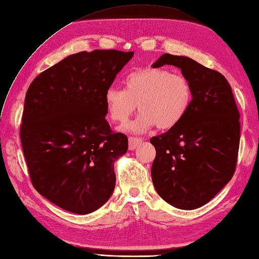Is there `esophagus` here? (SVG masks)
<instances>
[{
  "mask_svg": "<svg viewBox=\"0 0 259 259\" xmlns=\"http://www.w3.org/2000/svg\"><path fill=\"white\" fill-rule=\"evenodd\" d=\"M142 139L137 137H130L128 143H130V150H135L137 147L142 144Z\"/></svg>",
  "mask_w": 259,
  "mask_h": 259,
  "instance_id": "1",
  "label": "esophagus"
}]
</instances>
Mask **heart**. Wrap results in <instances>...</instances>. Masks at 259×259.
Here are the masks:
<instances>
[{
	"label": "heart",
	"mask_w": 259,
	"mask_h": 259,
	"mask_svg": "<svg viewBox=\"0 0 259 259\" xmlns=\"http://www.w3.org/2000/svg\"><path fill=\"white\" fill-rule=\"evenodd\" d=\"M124 89L109 87L104 104L110 118L125 123L137 108L141 114L127 125L133 133H144L155 125L170 130L183 120L193 102L191 81L184 75L166 68H144L132 72L124 79Z\"/></svg>",
	"instance_id": "heart-1"
}]
</instances>
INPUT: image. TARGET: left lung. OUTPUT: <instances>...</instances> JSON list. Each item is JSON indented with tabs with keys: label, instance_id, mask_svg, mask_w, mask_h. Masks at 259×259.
Listing matches in <instances>:
<instances>
[{
	"label": "left lung",
	"instance_id": "8db88e82",
	"mask_svg": "<svg viewBox=\"0 0 259 259\" xmlns=\"http://www.w3.org/2000/svg\"><path fill=\"white\" fill-rule=\"evenodd\" d=\"M173 65L191 81V109L177 126L155 136L151 179L171 206L192 210L210 201L232 179L240 145V113L227 78L183 55L164 53L153 68Z\"/></svg>",
	"mask_w": 259,
	"mask_h": 259
}]
</instances>
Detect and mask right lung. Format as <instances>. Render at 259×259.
Here are the masks:
<instances>
[{
    "instance_id": "add662e5",
    "label": "right lung",
    "mask_w": 259,
    "mask_h": 259,
    "mask_svg": "<svg viewBox=\"0 0 259 259\" xmlns=\"http://www.w3.org/2000/svg\"><path fill=\"white\" fill-rule=\"evenodd\" d=\"M134 52H79L41 73L25 98L20 141L33 187L64 210L87 214L115 187L127 137L106 120L104 93Z\"/></svg>"
}]
</instances>
